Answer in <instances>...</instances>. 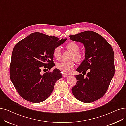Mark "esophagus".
<instances>
[{"instance_id": "34e87169", "label": "esophagus", "mask_w": 126, "mask_h": 126, "mask_svg": "<svg viewBox=\"0 0 126 126\" xmlns=\"http://www.w3.org/2000/svg\"><path fill=\"white\" fill-rule=\"evenodd\" d=\"M67 74H66V73H63V76L64 77H66L67 76Z\"/></svg>"}]
</instances>
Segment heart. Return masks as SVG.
Listing matches in <instances>:
<instances>
[{
	"label": "heart",
	"mask_w": 126,
	"mask_h": 126,
	"mask_svg": "<svg viewBox=\"0 0 126 126\" xmlns=\"http://www.w3.org/2000/svg\"><path fill=\"white\" fill-rule=\"evenodd\" d=\"M66 47L67 49L72 52V54L71 55V59H75L77 61H80L82 59L83 54L82 53L79 51L80 46L78 43L74 42H71L67 44ZM52 54L53 58L57 60L61 58V50L60 47L57 46L54 48L53 50ZM75 65V64L73 61L62 62L58 63L56 64V67L58 69L62 71L63 73H69L71 70L74 68Z\"/></svg>",
	"instance_id": "1"
}]
</instances>
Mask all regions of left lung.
<instances>
[{"label":"left lung","mask_w":126,"mask_h":126,"mask_svg":"<svg viewBox=\"0 0 126 126\" xmlns=\"http://www.w3.org/2000/svg\"><path fill=\"white\" fill-rule=\"evenodd\" d=\"M73 41L83 44L85 58L76 70L85 74L76 75L77 83L72 91L78 100L84 103L94 102L101 98L108 90L115 73L113 48L105 38L92 31L69 35Z\"/></svg>","instance_id":"8db88e82"}]
</instances>
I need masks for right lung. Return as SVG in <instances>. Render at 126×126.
Returning a JSON list of instances; mask_svg holds the SVG:
<instances>
[{"label": "right lung", "instance_id": "1", "mask_svg": "<svg viewBox=\"0 0 126 126\" xmlns=\"http://www.w3.org/2000/svg\"><path fill=\"white\" fill-rule=\"evenodd\" d=\"M66 41V39L61 40L34 32L15 45L12 53L10 77L16 91L24 99L39 103L51 95L55 83L62 77V75L57 68L42 74L41 69L48 70L54 66V48Z\"/></svg>", "mask_w": 126, "mask_h": 126}]
</instances>
